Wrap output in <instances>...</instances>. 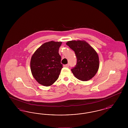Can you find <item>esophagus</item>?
I'll return each instance as SVG.
<instances>
[{"mask_svg": "<svg viewBox=\"0 0 128 128\" xmlns=\"http://www.w3.org/2000/svg\"><path fill=\"white\" fill-rule=\"evenodd\" d=\"M64 67H66V68H68V67H69V64H68L65 65H64Z\"/></svg>", "mask_w": 128, "mask_h": 128, "instance_id": "34e87169", "label": "esophagus"}]
</instances>
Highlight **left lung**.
<instances>
[{
  "mask_svg": "<svg viewBox=\"0 0 128 128\" xmlns=\"http://www.w3.org/2000/svg\"><path fill=\"white\" fill-rule=\"evenodd\" d=\"M66 44L74 51L77 58V64L71 69L74 76L82 81L91 79L99 67L96 50L85 41L72 40L68 41Z\"/></svg>",
  "mask_w": 128,
  "mask_h": 128,
  "instance_id": "1",
  "label": "left lung"
}]
</instances>
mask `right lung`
<instances>
[{
    "label": "right lung",
    "instance_id": "add662e5",
    "mask_svg": "<svg viewBox=\"0 0 128 128\" xmlns=\"http://www.w3.org/2000/svg\"><path fill=\"white\" fill-rule=\"evenodd\" d=\"M61 42L44 43L37 49L30 60L31 72L34 78L41 85L49 86L58 80L63 65L58 53Z\"/></svg>",
    "mask_w": 128,
    "mask_h": 128
}]
</instances>
